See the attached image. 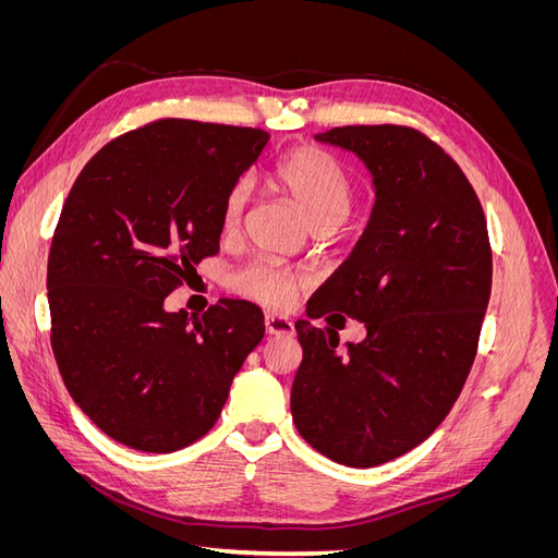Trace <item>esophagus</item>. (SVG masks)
<instances>
[{"mask_svg": "<svg viewBox=\"0 0 558 558\" xmlns=\"http://www.w3.org/2000/svg\"><path fill=\"white\" fill-rule=\"evenodd\" d=\"M265 330L267 335H293L295 326L291 318L279 316V314H267L265 316Z\"/></svg>", "mask_w": 558, "mask_h": 558, "instance_id": "34e87169", "label": "esophagus"}]
</instances>
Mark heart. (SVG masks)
Segmentation results:
<instances>
[{
    "label": "heart",
    "mask_w": 558,
    "mask_h": 558,
    "mask_svg": "<svg viewBox=\"0 0 558 558\" xmlns=\"http://www.w3.org/2000/svg\"><path fill=\"white\" fill-rule=\"evenodd\" d=\"M272 179L289 191L305 211L314 228L340 226L349 214L353 185L342 167L328 150L314 144L293 146L272 165ZM248 202V185L244 179L232 181L218 211V228L223 234L238 232ZM307 277L300 269L283 267L272 260H253L232 272L230 286L234 293L256 300L265 307L286 310L293 305Z\"/></svg>",
    "instance_id": "b5f03b06"
}]
</instances>
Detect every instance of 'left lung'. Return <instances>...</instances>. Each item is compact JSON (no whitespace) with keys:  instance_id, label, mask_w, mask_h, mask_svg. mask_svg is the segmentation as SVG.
<instances>
[{"instance_id":"left-lung-1","label":"left lung","mask_w":558,"mask_h":558,"mask_svg":"<svg viewBox=\"0 0 558 558\" xmlns=\"http://www.w3.org/2000/svg\"><path fill=\"white\" fill-rule=\"evenodd\" d=\"M316 140L353 150L377 199L307 312L359 318L367 337L340 356L335 332L300 318L291 412L316 451L373 468L424 442L461 396L492 295V244L475 189L424 132L344 125Z\"/></svg>"}]
</instances>
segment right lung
Returning <instances> with one entry per match:
<instances>
[{"instance_id":"1","label":"right lung","mask_w":558,"mask_h":558,"mask_svg":"<svg viewBox=\"0 0 558 558\" xmlns=\"http://www.w3.org/2000/svg\"><path fill=\"white\" fill-rule=\"evenodd\" d=\"M269 134L158 118L111 140L64 199L48 253L50 347L66 391L116 442L170 453L205 437L265 335L260 307L202 316L165 298L218 253V211Z\"/></svg>"}]
</instances>
